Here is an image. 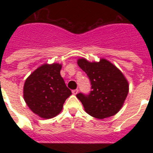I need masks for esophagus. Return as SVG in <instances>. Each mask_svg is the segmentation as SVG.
<instances>
[{"label": "esophagus", "instance_id": "esophagus-1", "mask_svg": "<svg viewBox=\"0 0 153 153\" xmlns=\"http://www.w3.org/2000/svg\"><path fill=\"white\" fill-rule=\"evenodd\" d=\"M78 91H79V90H78V89H76V90H72V93H73V94L76 95V94H77L78 93Z\"/></svg>", "mask_w": 153, "mask_h": 153}]
</instances>
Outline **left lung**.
Here are the masks:
<instances>
[{
  "instance_id": "1",
  "label": "left lung",
  "mask_w": 153,
  "mask_h": 153,
  "mask_svg": "<svg viewBox=\"0 0 153 153\" xmlns=\"http://www.w3.org/2000/svg\"><path fill=\"white\" fill-rule=\"evenodd\" d=\"M77 63L88 76L91 83L92 90L89 94H76L85 111L97 119L107 118L117 114L129 93V83L123 73L105 59L90 63L81 58Z\"/></svg>"
}]
</instances>
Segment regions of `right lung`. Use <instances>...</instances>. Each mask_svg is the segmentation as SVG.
Masks as SVG:
<instances>
[{
  "mask_svg": "<svg viewBox=\"0 0 153 153\" xmlns=\"http://www.w3.org/2000/svg\"><path fill=\"white\" fill-rule=\"evenodd\" d=\"M61 64H44L27 78L24 98L31 111L44 119L56 117L72 93L60 76Z\"/></svg>",
  "mask_w": 153,
  "mask_h": 153,
  "instance_id": "add662e5",
  "label": "right lung"
}]
</instances>
